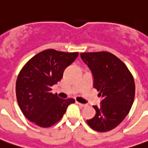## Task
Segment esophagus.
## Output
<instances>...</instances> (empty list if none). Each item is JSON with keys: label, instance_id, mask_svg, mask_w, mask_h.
<instances>
[{"label": "esophagus", "instance_id": "1", "mask_svg": "<svg viewBox=\"0 0 148 148\" xmlns=\"http://www.w3.org/2000/svg\"><path fill=\"white\" fill-rule=\"evenodd\" d=\"M76 103L77 104H78L80 107H81V108H84V107H86V104H84V103H79V102H77V101H76Z\"/></svg>", "mask_w": 148, "mask_h": 148}]
</instances>
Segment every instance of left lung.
Segmentation results:
<instances>
[{
  "mask_svg": "<svg viewBox=\"0 0 148 148\" xmlns=\"http://www.w3.org/2000/svg\"><path fill=\"white\" fill-rule=\"evenodd\" d=\"M81 59L94 76V87L102 97L100 107L93 106L96 115L88 125L98 132L118 126L128 114L135 95L133 75L124 63L107 51L81 53Z\"/></svg>",
  "mask_w": 148,
  "mask_h": 148,
  "instance_id": "8db88e82",
  "label": "left lung"
}]
</instances>
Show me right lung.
Here are the masks:
<instances>
[{"instance_id":"right-lung-1","label":"right lung","mask_w":148,"mask_h":148,"mask_svg":"<svg viewBox=\"0 0 148 148\" xmlns=\"http://www.w3.org/2000/svg\"><path fill=\"white\" fill-rule=\"evenodd\" d=\"M78 54L47 49L34 56L22 67L16 81V96L21 110L30 121L49 127L59 121L67 107L75 102L73 98H60L51 90Z\"/></svg>"}]
</instances>
